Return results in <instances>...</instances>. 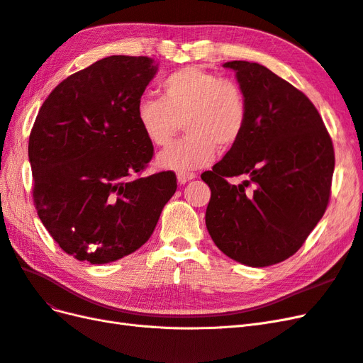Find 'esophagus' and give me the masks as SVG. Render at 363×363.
I'll use <instances>...</instances> for the list:
<instances>
[{
	"label": "esophagus",
	"instance_id": "obj_1",
	"mask_svg": "<svg viewBox=\"0 0 363 363\" xmlns=\"http://www.w3.org/2000/svg\"><path fill=\"white\" fill-rule=\"evenodd\" d=\"M195 177H196V175L194 172H179L177 174V180H179L180 184L188 183L189 180H194Z\"/></svg>",
	"mask_w": 363,
	"mask_h": 363
}]
</instances>
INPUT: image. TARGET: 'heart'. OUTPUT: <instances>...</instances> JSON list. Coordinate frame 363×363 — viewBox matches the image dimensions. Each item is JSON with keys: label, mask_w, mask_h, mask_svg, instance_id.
Wrapping results in <instances>:
<instances>
[{"label": "heart", "mask_w": 363, "mask_h": 363, "mask_svg": "<svg viewBox=\"0 0 363 363\" xmlns=\"http://www.w3.org/2000/svg\"><path fill=\"white\" fill-rule=\"evenodd\" d=\"M160 98L142 96L136 119L147 139L167 147L183 125L186 135L160 152V168L188 172L212 162L216 147L232 148L242 138L248 119L247 98L236 82L199 67H186L164 77Z\"/></svg>", "instance_id": "heart-1"}]
</instances>
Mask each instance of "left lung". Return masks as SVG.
I'll return each instance as SVG.
<instances>
[{
  "label": "left lung",
  "mask_w": 363,
  "mask_h": 363,
  "mask_svg": "<svg viewBox=\"0 0 363 363\" xmlns=\"http://www.w3.org/2000/svg\"><path fill=\"white\" fill-rule=\"evenodd\" d=\"M247 98L244 135L201 179L206 227L225 256L262 268L286 260L323 218L335 169L332 138L301 91L259 63H224ZM245 174L240 185L228 177Z\"/></svg>",
  "instance_id": "8db88e82"
}]
</instances>
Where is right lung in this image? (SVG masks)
<instances>
[{"label": "right lung", "instance_id": "add662e5", "mask_svg": "<svg viewBox=\"0 0 363 363\" xmlns=\"http://www.w3.org/2000/svg\"><path fill=\"white\" fill-rule=\"evenodd\" d=\"M155 60L111 56L69 75L43 101L31 128L33 200L59 247L95 265L144 245L177 189L172 171L140 174L152 144L136 106Z\"/></svg>", "mask_w": 363, "mask_h": 363}]
</instances>
